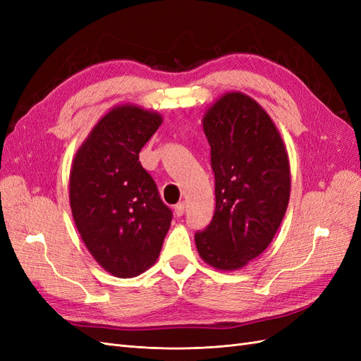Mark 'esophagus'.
I'll return each mask as SVG.
<instances>
[{
  "mask_svg": "<svg viewBox=\"0 0 361 361\" xmlns=\"http://www.w3.org/2000/svg\"><path fill=\"white\" fill-rule=\"evenodd\" d=\"M183 212H185V203L183 202H180V203L174 206V214H176L178 216H182Z\"/></svg>",
  "mask_w": 361,
  "mask_h": 361,
  "instance_id": "34e87169",
  "label": "esophagus"
}]
</instances>
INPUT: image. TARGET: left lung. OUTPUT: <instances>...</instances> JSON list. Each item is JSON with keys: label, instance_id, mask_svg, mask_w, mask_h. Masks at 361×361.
I'll return each instance as SVG.
<instances>
[{"label": "left lung", "instance_id": "left-lung-1", "mask_svg": "<svg viewBox=\"0 0 361 361\" xmlns=\"http://www.w3.org/2000/svg\"><path fill=\"white\" fill-rule=\"evenodd\" d=\"M215 176V214L194 236L200 257L236 271L271 244L288 209L290 167L276 123L253 97L228 92L203 116Z\"/></svg>", "mask_w": 361, "mask_h": 361}]
</instances>
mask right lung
Masks as SVG:
<instances>
[{
    "instance_id": "obj_1",
    "label": "right lung",
    "mask_w": 361,
    "mask_h": 361,
    "mask_svg": "<svg viewBox=\"0 0 361 361\" xmlns=\"http://www.w3.org/2000/svg\"><path fill=\"white\" fill-rule=\"evenodd\" d=\"M161 123L157 111L117 105L99 118L72 161L75 226L93 259L118 279L154 265L170 228L171 211L138 161Z\"/></svg>"
}]
</instances>
